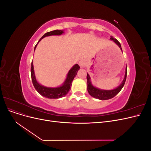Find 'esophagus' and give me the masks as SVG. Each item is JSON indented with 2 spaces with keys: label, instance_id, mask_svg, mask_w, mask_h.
I'll use <instances>...</instances> for the list:
<instances>
[{
  "label": "esophagus",
  "instance_id": "1",
  "mask_svg": "<svg viewBox=\"0 0 151 151\" xmlns=\"http://www.w3.org/2000/svg\"><path fill=\"white\" fill-rule=\"evenodd\" d=\"M79 65L81 67H84L87 65V62L84 59H82L79 62Z\"/></svg>",
  "mask_w": 151,
  "mask_h": 151
}]
</instances>
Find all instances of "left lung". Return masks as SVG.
<instances>
[{
    "instance_id": "1",
    "label": "left lung",
    "mask_w": 151,
    "mask_h": 151,
    "mask_svg": "<svg viewBox=\"0 0 151 151\" xmlns=\"http://www.w3.org/2000/svg\"><path fill=\"white\" fill-rule=\"evenodd\" d=\"M110 39L113 40L114 42H115L117 45H118V47L120 48L122 51V48L121 47V45L120 42L116 39L113 38V37L111 36ZM127 68L126 67V70H125V77L124 79H123L122 83L117 88L113 89V90H102V89H99L96 88L94 87L92 84L91 83V78L89 77V75L87 73V84H88V91L89 94L94 98H98L99 99L101 100H106V99H109L113 98V97H115V96L120 92V91L122 90L123 88V86L125 84V81L127 79Z\"/></svg>"
}]
</instances>
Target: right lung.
I'll return each instance as SVG.
<instances>
[{"instance_id":"obj_1","label":"right lung","mask_w":151,"mask_h":151,"mask_svg":"<svg viewBox=\"0 0 151 151\" xmlns=\"http://www.w3.org/2000/svg\"><path fill=\"white\" fill-rule=\"evenodd\" d=\"M63 33V31L62 30H54L52 31L48 32V33H45L41 39L38 41V42L35 45V50L37 46L38 43H39L40 41L43 39V38L46 37V36H52V35H60ZM80 68V67L78 64H76L74 65L71 69L68 72V74L67 76L66 80L65 81L63 84L58 88H47V87L43 86L40 85L37 81L36 80L35 76V72H34V68L33 65V62H31V79L32 83L35 87V89L38 91V93H40L43 96L50 98V99H57L62 98L68 93L70 89V86L72 85V82L74 80V78L76 76L77 71L79 70Z\"/></svg>"}]
</instances>
